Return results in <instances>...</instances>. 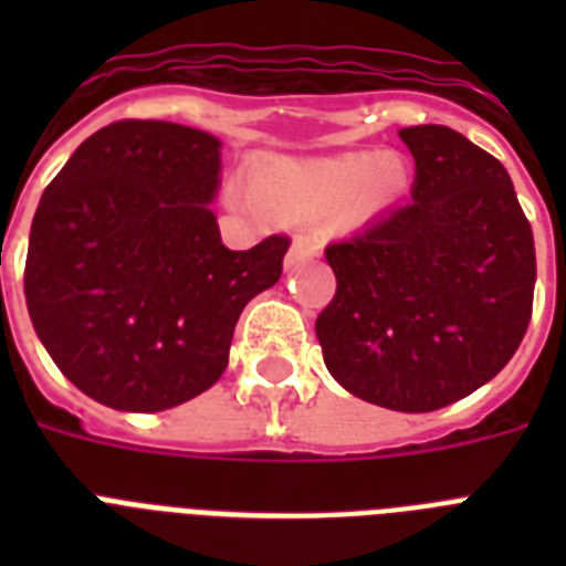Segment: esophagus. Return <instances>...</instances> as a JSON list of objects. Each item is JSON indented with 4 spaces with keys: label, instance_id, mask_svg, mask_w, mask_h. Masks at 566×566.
<instances>
[{
    "label": "esophagus",
    "instance_id": "obj_1",
    "mask_svg": "<svg viewBox=\"0 0 566 566\" xmlns=\"http://www.w3.org/2000/svg\"><path fill=\"white\" fill-rule=\"evenodd\" d=\"M319 255V247L314 243V240H293L291 249H287V255H284V266L287 270H296V266H302L305 261H311V258H317Z\"/></svg>",
    "mask_w": 566,
    "mask_h": 566
}]
</instances>
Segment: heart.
<instances>
[{"instance_id": "b5f03b06", "label": "heart", "mask_w": 566, "mask_h": 566, "mask_svg": "<svg viewBox=\"0 0 566 566\" xmlns=\"http://www.w3.org/2000/svg\"><path fill=\"white\" fill-rule=\"evenodd\" d=\"M249 185L252 196L231 181L226 188L229 202L249 205L255 199L266 213L291 222L319 220L340 208L346 220L355 222L405 193L408 167L396 153H346L311 161L275 158L258 164Z\"/></svg>"}]
</instances>
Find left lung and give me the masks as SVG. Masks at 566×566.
Instances as JSON below:
<instances>
[{"mask_svg":"<svg viewBox=\"0 0 566 566\" xmlns=\"http://www.w3.org/2000/svg\"><path fill=\"white\" fill-rule=\"evenodd\" d=\"M411 202L326 247L337 291L317 317L340 387L390 411L464 399L517 353L532 319L535 238L509 170L447 126L399 132Z\"/></svg>","mask_w":566,"mask_h":566,"instance_id":"left-lung-1","label":"left lung"}]
</instances>
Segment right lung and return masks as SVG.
I'll list each match as a JSON object with an SVG mask.
<instances>
[{
	"label": "right lung",
	"mask_w": 566,
	"mask_h": 566,
	"mask_svg": "<svg viewBox=\"0 0 566 566\" xmlns=\"http://www.w3.org/2000/svg\"><path fill=\"white\" fill-rule=\"evenodd\" d=\"M220 140L164 119H119L84 140L31 220L25 305L82 394L117 411L188 402L229 367L240 311L282 275L270 234L222 247L208 208Z\"/></svg>",
	"instance_id": "1"
}]
</instances>
